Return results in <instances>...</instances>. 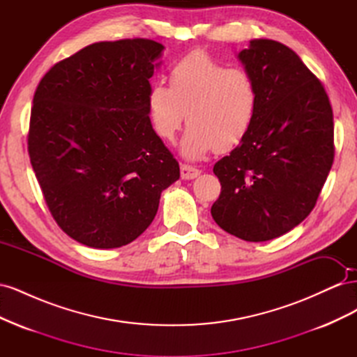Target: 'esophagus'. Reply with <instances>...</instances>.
<instances>
[{
    "mask_svg": "<svg viewBox=\"0 0 357 357\" xmlns=\"http://www.w3.org/2000/svg\"><path fill=\"white\" fill-rule=\"evenodd\" d=\"M180 172H181V178L183 180H193V178H197L201 174V171L198 168L186 165V164H183L180 167Z\"/></svg>",
    "mask_w": 357,
    "mask_h": 357,
    "instance_id": "34e87169",
    "label": "esophagus"
}]
</instances>
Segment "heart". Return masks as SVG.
I'll use <instances>...</instances> for the list:
<instances>
[{"label": "heart", "instance_id": "obj_1", "mask_svg": "<svg viewBox=\"0 0 357 357\" xmlns=\"http://www.w3.org/2000/svg\"><path fill=\"white\" fill-rule=\"evenodd\" d=\"M169 88L153 84L147 110L153 131L171 139L189 123L181 153L199 159L211 150L238 146L255 122L259 95L255 79L244 68H228L208 53L195 50L176 62L168 74Z\"/></svg>", "mask_w": 357, "mask_h": 357}]
</instances>
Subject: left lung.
Instances as JSON below:
<instances>
[{
    "instance_id": "1",
    "label": "left lung",
    "mask_w": 357,
    "mask_h": 357,
    "mask_svg": "<svg viewBox=\"0 0 357 357\" xmlns=\"http://www.w3.org/2000/svg\"><path fill=\"white\" fill-rule=\"evenodd\" d=\"M255 79V122L213 168L222 190L211 215L241 240H274L314 208L333 164V114L321 82L282 43L252 40L238 53Z\"/></svg>"
}]
</instances>
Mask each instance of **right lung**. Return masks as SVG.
I'll return each instance as SVG.
<instances>
[{
    "instance_id": "1",
    "label": "right lung",
    "mask_w": 357,
    "mask_h": 357,
    "mask_svg": "<svg viewBox=\"0 0 357 357\" xmlns=\"http://www.w3.org/2000/svg\"><path fill=\"white\" fill-rule=\"evenodd\" d=\"M162 50L147 38L93 43L55 63L37 86L31 165L53 219L80 244L114 248L138 238L162 190L180 177L147 110Z\"/></svg>"
}]
</instances>
